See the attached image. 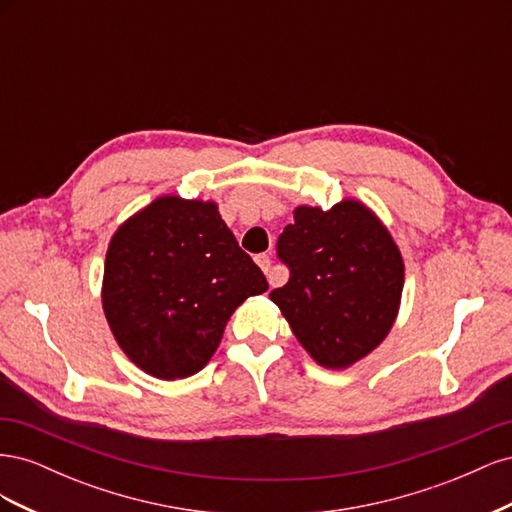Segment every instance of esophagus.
<instances>
[{
	"label": "esophagus",
	"mask_w": 512,
	"mask_h": 512,
	"mask_svg": "<svg viewBox=\"0 0 512 512\" xmlns=\"http://www.w3.org/2000/svg\"><path fill=\"white\" fill-rule=\"evenodd\" d=\"M254 260H256V265H258V267H260L262 271H265V273L269 275V271H271V258H269L267 254H258V256L254 258ZM269 284H271V286L275 284V282H273V277H271V275H269Z\"/></svg>",
	"instance_id": "1"
}]
</instances>
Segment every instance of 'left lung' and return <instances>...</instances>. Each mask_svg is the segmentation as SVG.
<instances>
[{
  "label": "left lung",
  "instance_id": "1",
  "mask_svg": "<svg viewBox=\"0 0 512 512\" xmlns=\"http://www.w3.org/2000/svg\"><path fill=\"white\" fill-rule=\"evenodd\" d=\"M292 215L277 241L290 280L269 297L318 365L348 369L391 333L404 258L389 228L356 198L327 211L299 205Z\"/></svg>",
  "mask_w": 512,
  "mask_h": 512
}]
</instances>
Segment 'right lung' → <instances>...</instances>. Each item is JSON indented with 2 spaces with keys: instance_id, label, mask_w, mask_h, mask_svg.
I'll return each instance as SVG.
<instances>
[{
  "instance_id": "1",
  "label": "right lung",
  "mask_w": 512,
  "mask_h": 512,
  "mask_svg": "<svg viewBox=\"0 0 512 512\" xmlns=\"http://www.w3.org/2000/svg\"><path fill=\"white\" fill-rule=\"evenodd\" d=\"M267 288L215 200L166 194L130 215L111 237L102 309L138 369L181 380L211 361L235 309Z\"/></svg>"
}]
</instances>
